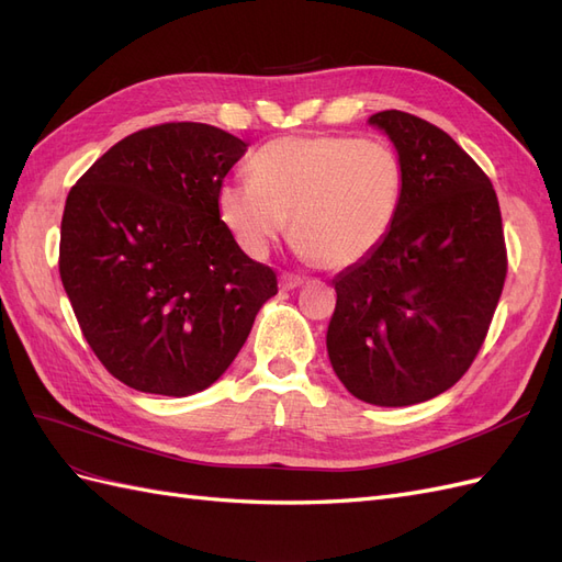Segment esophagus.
Segmentation results:
<instances>
[{
    "label": "esophagus",
    "mask_w": 562,
    "mask_h": 562,
    "mask_svg": "<svg viewBox=\"0 0 562 562\" xmlns=\"http://www.w3.org/2000/svg\"><path fill=\"white\" fill-rule=\"evenodd\" d=\"M303 278H299V276H292V273H282L280 276V289H284V292H289V289H299V286H303Z\"/></svg>",
    "instance_id": "34e87169"
}]
</instances>
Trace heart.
<instances>
[{
  "label": "heart",
  "mask_w": 562,
  "mask_h": 562,
  "mask_svg": "<svg viewBox=\"0 0 562 562\" xmlns=\"http://www.w3.org/2000/svg\"><path fill=\"white\" fill-rule=\"evenodd\" d=\"M404 160L385 139L278 137L249 158V177L216 191V212L245 255L261 259L292 216L303 257L342 270L371 257L400 220Z\"/></svg>",
  "instance_id": "b5f03b06"
}]
</instances>
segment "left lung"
I'll use <instances>...</instances> for the list:
<instances>
[{
	"instance_id": "obj_1",
	"label": "left lung",
	"mask_w": 562,
	"mask_h": 562,
	"mask_svg": "<svg viewBox=\"0 0 562 562\" xmlns=\"http://www.w3.org/2000/svg\"><path fill=\"white\" fill-rule=\"evenodd\" d=\"M369 123L404 160V203L385 243L334 280L327 350L357 400L411 406L472 367L509 261L497 193L456 139L400 110Z\"/></svg>"
}]
</instances>
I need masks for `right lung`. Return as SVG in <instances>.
Instances as JSON below:
<instances>
[{"mask_svg":"<svg viewBox=\"0 0 562 562\" xmlns=\"http://www.w3.org/2000/svg\"><path fill=\"white\" fill-rule=\"evenodd\" d=\"M247 144L179 121L116 142L71 187L60 278L83 338L133 390L187 396L240 352L273 268L251 261L216 212Z\"/></svg>","mask_w":562,"mask_h":562,"instance_id":"right-lung-1","label":"right lung"}]
</instances>
